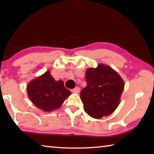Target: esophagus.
Instances as JSON below:
<instances>
[{
    "instance_id": "1",
    "label": "esophagus",
    "mask_w": 154,
    "mask_h": 154,
    "mask_svg": "<svg viewBox=\"0 0 154 154\" xmlns=\"http://www.w3.org/2000/svg\"><path fill=\"white\" fill-rule=\"evenodd\" d=\"M79 90H80V88L79 87H77L74 88V89H72L71 90V92H73V93H79Z\"/></svg>"
}]
</instances>
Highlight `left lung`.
<instances>
[{"mask_svg": "<svg viewBox=\"0 0 154 154\" xmlns=\"http://www.w3.org/2000/svg\"><path fill=\"white\" fill-rule=\"evenodd\" d=\"M85 79L87 86L80 94L85 113L96 119L111 115L118 106L124 90L122 77L111 67L99 64L87 70Z\"/></svg>", "mask_w": 154, "mask_h": 154, "instance_id": "1", "label": "left lung"}]
</instances>
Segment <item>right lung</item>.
<instances>
[{
    "label": "right lung",
    "mask_w": 154,
    "mask_h": 154,
    "mask_svg": "<svg viewBox=\"0 0 154 154\" xmlns=\"http://www.w3.org/2000/svg\"><path fill=\"white\" fill-rule=\"evenodd\" d=\"M28 98L36 107L46 112L59 109L71 94L62 80L56 81L48 71L28 83Z\"/></svg>",
    "instance_id": "1"
}]
</instances>
